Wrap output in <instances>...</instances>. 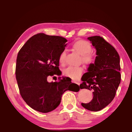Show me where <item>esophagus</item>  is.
Here are the masks:
<instances>
[{
  "mask_svg": "<svg viewBox=\"0 0 132 132\" xmlns=\"http://www.w3.org/2000/svg\"><path fill=\"white\" fill-rule=\"evenodd\" d=\"M72 82H73V83H76V84H77V85H80V84L79 83V82H76V81H72Z\"/></svg>",
  "mask_w": 132,
  "mask_h": 132,
  "instance_id": "1",
  "label": "esophagus"
}]
</instances>
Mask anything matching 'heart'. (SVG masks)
Instances as JSON below:
<instances>
[{
	"label": "heart",
	"instance_id": "heart-1",
	"mask_svg": "<svg viewBox=\"0 0 132 132\" xmlns=\"http://www.w3.org/2000/svg\"><path fill=\"white\" fill-rule=\"evenodd\" d=\"M72 48L74 51L81 55L82 62L87 66L94 64L95 62L94 55L91 53L92 47L91 44L87 41L79 39L75 42L72 45ZM66 52L62 51L59 56V62L61 65L65 63ZM84 71L83 67L69 66L64 69L63 74L64 76L68 77L73 79H76L81 76Z\"/></svg>",
	"mask_w": 132,
	"mask_h": 132
}]
</instances>
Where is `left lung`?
Returning a JSON list of instances; mask_svg holds the SVG:
<instances>
[{
    "label": "left lung",
    "mask_w": 132,
    "mask_h": 132,
    "mask_svg": "<svg viewBox=\"0 0 132 132\" xmlns=\"http://www.w3.org/2000/svg\"><path fill=\"white\" fill-rule=\"evenodd\" d=\"M96 48L97 56L94 64L82 77L80 89L93 92L92 100L82 103V106L90 111L97 112L112 101L121 82L120 56L115 48L100 36L88 38Z\"/></svg>",
    "instance_id": "1"
}]
</instances>
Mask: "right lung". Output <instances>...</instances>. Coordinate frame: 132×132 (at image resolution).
Masks as SVG:
<instances>
[{
  "instance_id": "1",
  "label": "right lung",
  "mask_w": 132,
  "mask_h": 132,
  "mask_svg": "<svg viewBox=\"0 0 132 132\" xmlns=\"http://www.w3.org/2000/svg\"><path fill=\"white\" fill-rule=\"evenodd\" d=\"M67 42L60 36L39 33L31 37L18 54L15 75L20 95L38 112L46 113L56 109L66 90L79 91L78 85L71 83L69 77L47 81L48 77L61 74L59 56Z\"/></svg>"
}]
</instances>
